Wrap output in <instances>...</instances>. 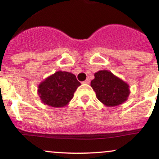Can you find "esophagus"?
Wrapping results in <instances>:
<instances>
[{
    "instance_id": "obj_1",
    "label": "esophagus",
    "mask_w": 159,
    "mask_h": 159,
    "mask_svg": "<svg viewBox=\"0 0 159 159\" xmlns=\"http://www.w3.org/2000/svg\"><path fill=\"white\" fill-rule=\"evenodd\" d=\"M83 83L84 84H89L90 83V79H89V78H87V79H86L85 81L83 82Z\"/></svg>"
}]
</instances>
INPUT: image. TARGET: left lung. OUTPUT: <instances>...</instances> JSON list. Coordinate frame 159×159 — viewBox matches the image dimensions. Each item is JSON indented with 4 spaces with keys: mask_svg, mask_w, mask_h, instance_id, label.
<instances>
[{
    "mask_svg": "<svg viewBox=\"0 0 159 159\" xmlns=\"http://www.w3.org/2000/svg\"><path fill=\"white\" fill-rule=\"evenodd\" d=\"M94 76L90 85L102 103L107 107H114L126 101L130 93L127 83L107 70L98 71Z\"/></svg>",
    "mask_w": 159,
    "mask_h": 159,
    "instance_id": "obj_1",
    "label": "left lung"
}]
</instances>
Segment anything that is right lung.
Masks as SVG:
<instances>
[{"label":"right lung","instance_id":"right-lung-1","mask_svg":"<svg viewBox=\"0 0 159 159\" xmlns=\"http://www.w3.org/2000/svg\"><path fill=\"white\" fill-rule=\"evenodd\" d=\"M81 85L75 75L58 71L45 78L38 87V95L43 103L54 107H64L73 98Z\"/></svg>","mask_w":159,"mask_h":159}]
</instances>
